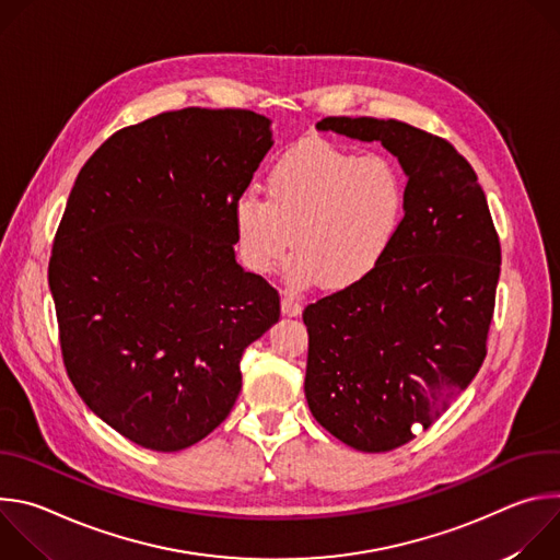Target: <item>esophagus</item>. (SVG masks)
Wrapping results in <instances>:
<instances>
[{
  "label": "esophagus",
  "instance_id": "1",
  "mask_svg": "<svg viewBox=\"0 0 560 560\" xmlns=\"http://www.w3.org/2000/svg\"><path fill=\"white\" fill-rule=\"evenodd\" d=\"M301 310H303V305H301V301H299L294 294H283V299H281V312H283L285 316H299Z\"/></svg>",
  "mask_w": 560,
  "mask_h": 560
}]
</instances>
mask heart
<instances>
[{
	"instance_id": "obj_1",
	"label": "heart",
	"mask_w": 560,
	"mask_h": 560,
	"mask_svg": "<svg viewBox=\"0 0 560 560\" xmlns=\"http://www.w3.org/2000/svg\"><path fill=\"white\" fill-rule=\"evenodd\" d=\"M410 184L389 152H361L328 139H307L275 159L268 199L246 192L232 223L246 268L270 272L288 253L292 285L322 279L343 290L368 279L389 255L408 214Z\"/></svg>"
}]
</instances>
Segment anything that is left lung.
I'll list each match as a JSON object with an SVG mask.
<instances>
[{
	"mask_svg": "<svg viewBox=\"0 0 560 560\" xmlns=\"http://www.w3.org/2000/svg\"><path fill=\"white\" fill-rule=\"evenodd\" d=\"M318 130L381 141L408 173L401 234L361 283L303 310L312 417L361 452L428 430L488 354L501 242L467 159L396 119L326 117Z\"/></svg>",
	"mask_w": 560,
	"mask_h": 560,
	"instance_id": "1",
	"label": "left lung"
}]
</instances>
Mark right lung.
Returning <instances> with one entry per match:
<instances>
[{"instance_id":"add662e5","label":"right lung","mask_w":560,"mask_h":560,"mask_svg":"<svg viewBox=\"0 0 560 560\" xmlns=\"http://www.w3.org/2000/svg\"><path fill=\"white\" fill-rule=\"evenodd\" d=\"M270 145L253 110H168L108 137L70 190L48 264L63 365L141 447L177 452L221 425L244 350L279 322L232 223Z\"/></svg>"}]
</instances>
